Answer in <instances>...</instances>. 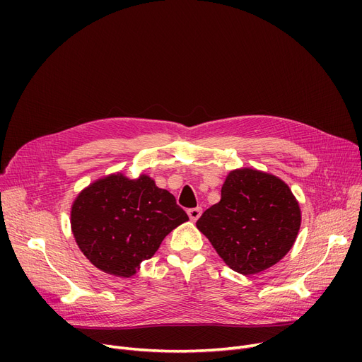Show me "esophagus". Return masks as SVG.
I'll return each mask as SVG.
<instances>
[{
  "mask_svg": "<svg viewBox=\"0 0 362 362\" xmlns=\"http://www.w3.org/2000/svg\"><path fill=\"white\" fill-rule=\"evenodd\" d=\"M202 214V208L197 206V208H191V210H187V216L192 221H197Z\"/></svg>",
  "mask_w": 362,
  "mask_h": 362,
  "instance_id": "34e87169",
  "label": "esophagus"
}]
</instances>
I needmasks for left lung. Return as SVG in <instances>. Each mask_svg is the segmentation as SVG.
I'll return each instance as SVG.
<instances>
[{"label":"left lung","instance_id":"1","mask_svg":"<svg viewBox=\"0 0 362 362\" xmlns=\"http://www.w3.org/2000/svg\"><path fill=\"white\" fill-rule=\"evenodd\" d=\"M197 227L232 270L251 276L289 252L300 227V210L283 180L239 168L226 177L220 202L205 210Z\"/></svg>","mask_w":362,"mask_h":362}]
</instances>
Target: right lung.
<instances>
[{"label":"right lung","mask_w":362,"mask_h":362,"mask_svg":"<svg viewBox=\"0 0 362 362\" xmlns=\"http://www.w3.org/2000/svg\"><path fill=\"white\" fill-rule=\"evenodd\" d=\"M165 189L142 175L117 173L89 185L71 205V232L83 255L104 273L130 277L163 239L187 221Z\"/></svg>","instance_id":"add662e5"}]
</instances>
